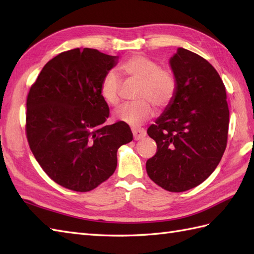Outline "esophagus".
I'll use <instances>...</instances> for the list:
<instances>
[{
    "label": "esophagus",
    "instance_id": "obj_1",
    "mask_svg": "<svg viewBox=\"0 0 254 254\" xmlns=\"http://www.w3.org/2000/svg\"><path fill=\"white\" fill-rule=\"evenodd\" d=\"M132 132H133V136H134V139H135V141L142 139L143 137L146 136V134H147L146 130H144V128H141V127L133 128Z\"/></svg>",
    "mask_w": 254,
    "mask_h": 254
}]
</instances>
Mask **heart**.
Listing matches in <instances>:
<instances>
[{"mask_svg":"<svg viewBox=\"0 0 254 254\" xmlns=\"http://www.w3.org/2000/svg\"><path fill=\"white\" fill-rule=\"evenodd\" d=\"M120 71L139 82L135 102L122 105L115 111L117 120L136 127L154 116V105L165 108L174 99L177 80L170 69L143 56H134L121 63ZM121 79L113 71L107 72L100 83V94L108 105L115 106L120 100Z\"/></svg>","mask_w":254,"mask_h":254,"instance_id":"obj_1","label":"heart"}]
</instances>
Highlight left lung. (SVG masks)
Instances as JSON below:
<instances>
[{"label":"left lung","instance_id":"left-lung-1","mask_svg":"<svg viewBox=\"0 0 254 254\" xmlns=\"http://www.w3.org/2000/svg\"><path fill=\"white\" fill-rule=\"evenodd\" d=\"M169 64L177 90L147 130L157 152L146 171L165 190L183 192L216 169L227 145L229 109L223 80L205 59L178 48Z\"/></svg>","mask_w":254,"mask_h":254}]
</instances>
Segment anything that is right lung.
Here are the masks:
<instances>
[{
    "instance_id": "obj_1",
    "label": "right lung",
    "mask_w": 254,
    "mask_h": 254,
    "mask_svg": "<svg viewBox=\"0 0 254 254\" xmlns=\"http://www.w3.org/2000/svg\"><path fill=\"white\" fill-rule=\"evenodd\" d=\"M119 57L84 48L48 62L27 97L26 132L35 158L51 179L87 192L117 168V152L133 134L124 122L107 126L109 107L100 94L104 75Z\"/></svg>"
}]
</instances>
